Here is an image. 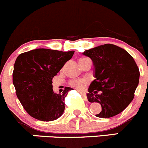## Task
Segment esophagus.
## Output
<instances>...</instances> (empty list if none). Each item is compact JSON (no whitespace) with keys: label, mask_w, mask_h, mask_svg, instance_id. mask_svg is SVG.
I'll return each instance as SVG.
<instances>
[{"label":"esophagus","mask_w":148,"mask_h":148,"mask_svg":"<svg viewBox=\"0 0 148 148\" xmlns=\"http://www.w3.org/2000/svg\"><path fill=\"white\" fill-rule=\"evenodd\" d=\"M79 92H80V94H81L82 95L83 97H84V98H85L86 100H87V95H86L85 92H82V91H79Z\"/></svg>","instance_id":"obj_1"}]
</instances>
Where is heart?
<instances>
[{
	"mask_svg": "<svg viewBox=\"0 0 148 148\" xmlns=\"http://www.w3.org/2000/svg\"><path fill=\"white\" fill-rule=\"evenodd\" d=\"M88 60V58H81L79 59V64H81L82 63H83L84 61ZM87 82L85 79H71V81L69 82L71 87H74V88L77 89L78 90H84V88L85 87L86 84H87Z\"/></svg>",
	"mask_w": 148,
	"mask_h": 148,
	"instance_id": "heart-1",
	"label": "heart"
}]
</instances>
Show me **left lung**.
Listing matches in <instances>:
<instances>
[{
  "label": "left lung",
  "mask_w": 148,
  "mask_h": 148,
  "mask_svg": "<svg viewBox=\"0 0 148 148\" xmlns=\"http://www.w3.org/2000/svg\"><path fill=\"white\" fill-rule=\"evenodd\" d=\"M83 55L91 58L94 65L95 79L90 84L87 97L90 103L101 105L96 116L110 118L122 112L132 101L139 84L140 71L134 58L112 44L87 50Z\"/></svg>",
  "instance_id": "obj_1"
}]
</instances>
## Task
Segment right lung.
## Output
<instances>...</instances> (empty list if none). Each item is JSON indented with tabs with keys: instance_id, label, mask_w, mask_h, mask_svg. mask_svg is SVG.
<instances>
[{
	"instance_id": "add662e5",
	"label": "right lung",
	"mask_w": 148,
	"mask_h": 148,
	"mask_svg": "<svg viewBox=\"0 0 148 148\" xmlns=\"http://www.w3.org/2000/svg\"><path fill=\"white\" fill-rule=\"evenodd\" d=\"M74 53L55 50H32L17 57L13 71L16 94L32 117L44 121L59 118L65 109L64 100L71 87L62 93L53 90L52 79Z\"/></svg>"
}]
</instances>
